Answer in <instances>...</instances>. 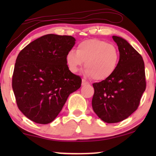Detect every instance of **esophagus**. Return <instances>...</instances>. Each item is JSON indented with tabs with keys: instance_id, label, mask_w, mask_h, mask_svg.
Masks as SVG:
<instances>
[{
	"instance_id": "1",
	"label": "esophagus",
	"mask_w": 156,
	"mask_h": 156,
	"mask_svg": "<svg viewBox=\"0 0 156 156\" xmlns=\"http://www.w3.org/2000/svg\"><path fill=\"white\" fill-rule=\"evenodd\" d=\"M81 84H82V86H86V85H88L89 83H88V82H87V80H84V79H82Z\"/></svg>"
}]
</instances>
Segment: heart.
Listing matches in <instances>:
<instances>
[{
    "label": "heart",
    "mask_w": 156,
    "mask_h": 156,
    "mask_svg": "<svg viewBox=\"0 0 156 156\" xmlns=\"http://www.w3.org/2000/svg\"><path fill=\"white\" fill-rule=\"evenodd\" d=\"M65 60L71 73H76L85 62L86 76L97 80H104L117 69L119 53L114 44L101 39H90L80 42L76 52H68Z\"/></svg>",
    "instance_id": "obj_1"
}]
</instances>
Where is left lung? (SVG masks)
Returning <instances> with one entry per match:
<instances>
[{"mask_svg": "<svg viewBox=\"0 0 156 156\" xmlns=\"http://www.w3.org/2000/svg\"><path fill=\"white\" fill-rule=\"evenodd\" d=\"M118 46V67L110 78L93 83L92 105L100 119L116 123L136 110L145 91V72L142 57L125 39L113 36Z\"/></svg>", "mask_w": 156, "mask_h": 156, "instance_id": "1", "label": "left lung"}]
</instances>
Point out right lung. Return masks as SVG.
<instances>
[{
    "instance_id": "obj_1",
    "label": "right lung",
    "mask_w": 156,
    "mask_h": 156,
    "mask_svg": "<svg viewBox=\"0 0 156 156\" xmlns=\"http://www.w3.org/2000/svg\"><path fill=\"white\" fill-rule=\"evenodd\" d=\"M72 36L47 34L20 52L12 77L17 106L27 118L48 124L58 116L81 79L68 69L65 57L76 44Z\"/></svg>"
}]
</instances>
